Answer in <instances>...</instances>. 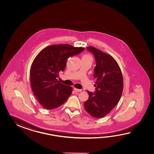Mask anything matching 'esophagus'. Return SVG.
Returning a JSON list of instances; mask_svg holds the SVG:
<instances>
[{"instance_id": "1", "label": "esophagus", "mask_w": 154, "mask_h": 154, "mask_svg": "<svg viewBox=\"0 0 154 154\" xmlns=\"http://www.w3.org/2000/svg\"><path fill=\"white\" fill-rule=\"evenodd\" d=\"M74 91L76 92H81L82 91V89H78V88H74Z\"/></svg>"}]
</instances>
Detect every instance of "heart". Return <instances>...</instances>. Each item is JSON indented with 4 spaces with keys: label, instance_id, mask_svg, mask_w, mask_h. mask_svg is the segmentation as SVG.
I'll return each instance as SVG.
<instances>
[{
    "label": "heart",
    "instance_id": "obj_1",
    "mask_svg": "<svg viewBox=\"0 0 154 154\" xmlns=\"http://www.w3.org/2000/svg\"><path fill=\"white\" fill-rule=\"evenodd\" d=\"M82 58H91V57L90 55H88V54H85V55L82 56Z\"/></svg>",
    "mask_w": 154,
    "mask_h": 154
}]
</instances>
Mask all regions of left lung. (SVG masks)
Here are the masks:
<instances>
[{
    "instance_id": "8db88e82",
    "label": "left lung",
    "mask_w": 154,
    "mask_h": 154,
    "mask_svg": "<svg viewBox=\"0 0 154 154\" xmlns=\"http://www.w3.org/2000/svg\"><path fill=\"white\" fill-rule=\"evenodd\" d=\"M94 56L96 66L95 92L88 91V99L84 102L85 110L95 118L107 115L117 105L123 89V80L118 63L112 56L94 47L86 48Z\"/></svg>"
}]
</instances>
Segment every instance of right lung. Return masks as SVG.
<instances>
[{
  "instance_id": "right-lung-1",
  "label": "right lung",
  "mask_w": 154,
  "mask_h": 154,
  "mask_svg": "<svg viewBox=\"0 0 154 154\" xmlns=\"http://www.w3.org/2000/svg\"><path fill=\"white\" fill-rule=\"evenodd\" d=\"M84 49L68 44L55 45L42 49L36 56L30 69V82L34 95L43 107L57 108L69 98L72 88L59 82L58 74L64 70L69 57Z\"/></svg>"
}]
</instances>
